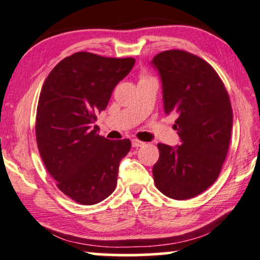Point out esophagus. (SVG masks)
Here are the masks:
<instances>
[{"mask_svg": "<svg viewBox=\"0 0 260 260\" xmlns=\"http://www.w3.org/2000/svg\"><path fill=\"white\" fill-rule=\"evenodd\" d=\"M142 146H144V142H142V141L133 140V147L138 148V147H142Z\"/></svg>", "mask_w": 260, "mask_h": 260, "instance_id": "obj_1", "label": "esophagus"}]
</instances>
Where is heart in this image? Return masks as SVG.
<instances>
[{
    "mask_svg": "<svg viewBox=\"0 0 260 260\" xmlns=\"http://www.w3.org/2000/svg\"><path fill=\"white\" fill-rule=\"evenodd\" d=\"M142 77H147V76H144V75H143V76H142Z\"/></svg>",
    "mask_w": 260,
    "mask_h": 260,
    "instance_id": "obj_1",
    "label": "heart"
}]
</instances>
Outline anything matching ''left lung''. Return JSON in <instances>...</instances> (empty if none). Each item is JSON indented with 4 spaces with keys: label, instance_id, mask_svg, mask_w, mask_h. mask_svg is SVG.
<instances>
[{
    "label": "left lung",
    "instance_id": "8db88e82",
    "mask_svg": "<svg viewBox=\"0 0 260 260\" xmlns=\"http://www.w3.org/2000/svg\"><path fill=\"white\" fill-rule=\"evenodd\" d=\"M162 81L164 109L175 114L180 137L175 148L159 143L153 167L157 190L173 200L198 196L216 181L227 156L233 110L215 69L184 50H167L153 58Z\"/></svg>",
    "mask_w": 260,
    "mask_h": 260
}]
</instances>
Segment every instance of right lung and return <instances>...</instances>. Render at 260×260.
Wrapping results in <instances>:
<instances>
[{"label":"right lung","mask_w":260,"mask_h":260,"mask_svg":"<svg viewBox=\"0 0 260 260\" xmlns=\"http://www.w3.org/2000/svg\"><path fill=\"white\" fill-rule=\"evenodd\" d=\"M134 64L131 57L76 52L60 60L42 87L36 117L40 156L57 187L76 203H99L117 186L118 167L131 142L107 140L92 124Z\"/></svg>","instance_id":"right-lung-1"}]
</instances>
